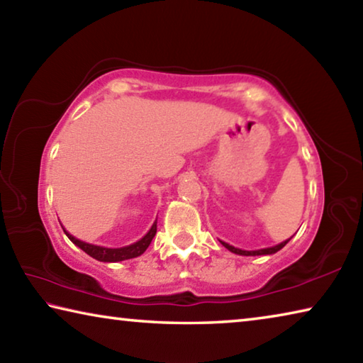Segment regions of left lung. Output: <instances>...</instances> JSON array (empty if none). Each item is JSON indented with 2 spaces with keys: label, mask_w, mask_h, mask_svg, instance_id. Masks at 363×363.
Masks as SVG:
<instances>
[{
  "label": "left lung",
  "mask_w": 363,
  "mask_h": 363,
  "mask_svg": "<svg viewBox=\"0 0 363 363\" xmlns=\"http://www.w3.org/2000/svg\"><path fill=\"white\" fill-rule=\"evenodd\" d=\"M288 242H290V238H288V240H285V242H281L280 245H275V247L262 248V250H255V251H247V250L235 248V247H232V245L225 243V242H220V243H223L227 250L232 251V253H235V255H240V256H261V255H274V253H277V251L284 248Z\"/></svg>",
  "instance_id": "left-lung-1"
}]
</instances>
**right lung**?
I'll use <instances>...</instances> for the list:
<instances>
[{
	"mask_svg": "<svg viewBox=\"0 0 363 363\" xmlns=\"http://www.w3.org/2000/svg\"><path fill=\"white\" fill-rule=\"evenodd\" d=\"M64 232H65V235L69 237L78 248H82L86 255L94 257V259L102 261V262H118V261L133 259V257H138V256L143 255L147 248H149L152 238L155 237V233H157V220L152 224L150 230L147 232L145 235L140 238V240H138L136 243H133V245H128V247H123V248L97 247V245H91V243L78 240V238L70 235V233L67 230H64Z\"/></svg>",
	"mask_w": 363,
	"mask_h": 363,
	"instance_id": "obj_1",
	"label": "right lung"
}]
</instances>
